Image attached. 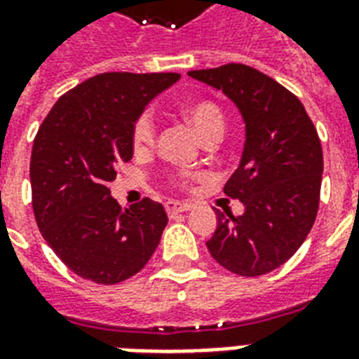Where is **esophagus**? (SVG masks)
<instances>
[{"mask_svg": "<svg viewBox=\"0 0 359 359\" xmlns=\"http://www.w3.org/2000/svg\"><path fill=\"white\" fill-rule=\"evenodd\" d=\"M165 210H168L169 216H173V214L179 212H188L191 210L190 203H180V201H168L165 203Z\"/></svg>", "mask_w": 359, "mask_h": 359, "instance_id": "obj_1", "label": "esophagus"}]
</instances>
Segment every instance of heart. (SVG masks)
<instances>
[{
  "instance_id": "b5f03b06",
  "label": "heart",
  "mask_w": 359,
  "mask_h": 359,
  "mask_svg": "<svg viewBox=\"0 0 359 359\" xmlns=\"http://www.w3.org/2000/svg\"><path fill=\"white\" fill-rule=\"evenodd\" d=\"M184 117L188 123L196 128L203 141L212 140L224 134L225 128V117L222 114L218 104L210 102V100H196V102L188 104L184 108ZM154 145V123H152L151 114H141L135 119L134 126H132V147L135 151H149ZM190 179H201V175H186V177H173L175 186H182L186 188Z\"/></svg>"
}]
</instances>
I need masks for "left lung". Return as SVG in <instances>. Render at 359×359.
<instances>
[{"label":"left lung","instance_id":"obj_1","mask_svg":"<svg viewBox=\"0 0 359 359\" xmlns=\"http://www.w3.org/2000/svg\"><path fill=\"white\" fill-rule=\"evenodd\" d=\"M188 74L224 91L245 123L242 160L224 188L245 210H216L208 251L238 276L272 272L298 251L317 218L324 165L317 128L296 95L248 65Z\"/></svg>","mask_w":359,"mask_h":359}]
</instances>
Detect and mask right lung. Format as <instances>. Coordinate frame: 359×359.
Returning <instances> with one entry per match:
<instances>
[{
  "mask_svg": "<svg viewBox=\"0 0 359 359\" xmlns=\"http://www.w3.org/2000/svg\"><path fill=\"white\" fill-rule=\"evenodd\" d=\"M177 72H106L70 89L39 126L29 163L42 236L80 278L115 285L145 266L168 225L149 197L130 208L111 197L115 168L134 154L132 126Z\"/></svg>",
  "mask_w": 359,
  "mask_h": 359,
  "instance_id": "1",
  "label": "right lung"
}]
</instances>
